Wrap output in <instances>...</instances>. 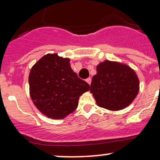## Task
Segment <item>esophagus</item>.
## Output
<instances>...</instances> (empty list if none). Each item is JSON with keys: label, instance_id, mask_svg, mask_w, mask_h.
<instances>
[{"label": "esophagus", "instance_id": "obj_1", "mask_svg": "<svg viewBox=\"0 0 160 160\" xmlns=\"http://www.w3.org/2000/svg\"><path fill=\"white\" fill-rule=\"evenodd\" d=\"M86 82H87V83H89V85H90L91 84V81H92V79L90 78H87L86 80Z\"/></svg>", "mask_w": 160, "mask_h": 160}]
</instances>
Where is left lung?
<instances>
[{"label":"left lung","instance_id":"8db88e82","mask_svg":"<svg viewBox=\"0 0 160 160\" xmlns=\"http://www.w3.org/2000/svg\"><path fill=\"white\" fill-rule=\"evenodd\" d=\"M90 92L99 107L119 111L133 102L139 91L137 74L129 66L106 60L97 65Z\"/></svg>","mask_w":160,"mask_h":160}]
</instances>
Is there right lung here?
I'll return each instance as SVG.
<instances>
[{
    "label": "right lung",
    "mask_w": 160,
    "mask_h": 160,
    "mask_svg": "<svg viewBox=\"0 0 160 160\" xmlns=\"http://www.w3.org/2000/svg\"><path fill=\"white\" fill-rule=\"evenodd\" d=\"M28 82L34 105L52 119H63L74 112L80 95L90 88L73 71L69 58L56 53L45 55L36 62L31 69Z\"/></svg>",
    "instance_id": "right-lung-1"
}]
</instances>
